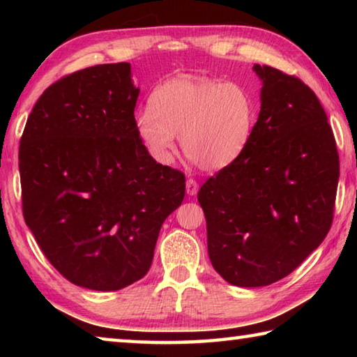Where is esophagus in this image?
<instances>
[{
    "mask_svg": "<svg viewBox=\"0 0 357 357\" xmlns=\"http://www.w3.org/2000/svg\"><path fill=\"white\" fill-rule=\"evenodd\" d=\"M185 190H187V193H189V195H197V192H198V183H197V181L193 179V178L187 179Z\"/></svg>",
    "mask_w": 357,
    "mask_h": 357,
    "instance_id": "34e87169",
    "label": "esophagus"
}]
</instances>
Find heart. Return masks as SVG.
Listing matches in <instances>:
<instances>
[{"label": "heart", "mask_w": 357, "mask_h": 357, "mask_svg": "<svg viewBox=\"0 0 357 357\" xmlns=\"http://www.w3.org/2000/svg\"><path fill=\"white\" fill-rule=\"evenodd\" d=\"M151 107L135 114V130L149 154L168 162L176 134L185 155L202 170H219L245 148L255 107L249 91L236 82L179 75L157 84Z\"/></svg>", "instance_id": "obj_1"}]
</instances>
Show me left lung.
I'll list each match as a JSON object with an SVG mask.
<instances>
[{
    "label": "left lung",
    "instance_id": "obj_1",
    "mask_svg": "<svg viewBox=\"0 0 357 357\" xmlns=\"http://www.w3.org/2000/svg\"><path fill=\"white\" fill-rule=\"evenodd\" d=\"M261 110L245 148L198 190L214 269L236 287L291 274L334 219L340 160L317 94L294 75L253 66Z\"/></svg>",
    "mask_w": 357,
    "mask_h": 357
}]
</instances>
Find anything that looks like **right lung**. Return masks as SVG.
<instances>
[{
    "label": "right lung",
    "mask_w": 357,
    "mask_h": 357,
    "mask_svg": "<svg viewBox=\"0 0 357 357\" xmlns=\"http://www.w3.org/2000/svg\"><path fill=\"white\" fill-rule=\"evenodd\" d=\"M130 64L50 84L20 138L22 211L36 243L78 287L116 291L146 275L185 174L157 164L135 130Z\"/></svg>",
    "instance_id": "obj_1"
}]
</instances>
